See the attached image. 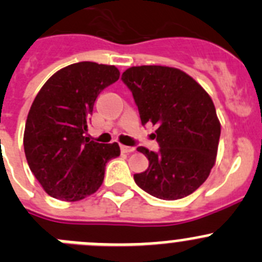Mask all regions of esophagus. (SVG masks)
I'll return each mask as SVG.
<instances>
[{"mask_svg":"<svg viewBox=\"0 0 262 262\" xmlns=\"http://www.w3.org/2000/svg\"><path fill=\"white\" fill-rule=\"evenodd\" d=\"M121 151H123V152H125V154H128V152H133L134 151V147H130V146H124V145H121Z\"/></svg>","mask_w":262,"mask_h":262,"instance_id":"1","label":"esophagus"}]
</instances>
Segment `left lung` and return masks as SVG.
<instances>
[{
  "label": "left lung",
  "mask_w": 262,
  "mask_h": 262,
  "mask_svg": "<svg viewBox=\"0 0 262 262\" xmlns=\"http://www.w3.org/2000/svg\"><path fill=\"white\" fill-rule=\"evenodd\" d=\"M142 125L156 126L159 152L138 147L148 168L134 181L152 196L177 200L192 194L216 163L221 124L211 97L191 76L167 66H138L123 73Z\"/></svg>",
  "instance_id": "obj_1"
}]
</instances>
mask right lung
Here are the masks:
<instances>
[{"label": "right lung", "mask_w": 262, "mask_h": 262, "mask_svg": "<svg viewBox=\"0 0 262 262\" xmlns=\"http://www.w3.org/2000/svg\"><path fill=\"white\" fill-rule=\"evenodd\" d=\"M120 77L115 66L80 62L54 73L27 116L23 145L29 169L50 196L77 202L94 194L116 142L89 141L85 133L99 93Z\"/></svg>", "instance_id": "right-lung-1"}]
</instances>
